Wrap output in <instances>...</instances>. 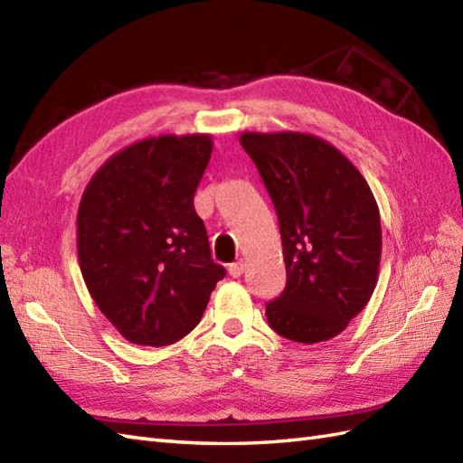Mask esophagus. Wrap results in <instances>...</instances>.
I'll return each mask as SVG.
<instances>
[{
	"instance_id": "esophagus-1",
	"label": "esophagus",
	"mask_w": 463,
	"mask_h": 463,
	"mask_svg": "<svg viewBox=\"0 0 463 463\" xmlns=\"http://www.w3.org/2000/svg\"><path fill=\"white\" fill-rule=\"evenodd\" d=\"M244 269H246V262H244V260H239V262H234V264L229 266V274L232 278H241L244 274Z\"/></svg>"
}]
</instances>
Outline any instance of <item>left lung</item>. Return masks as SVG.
Returning a JSON list of instances; mask_svg holds the SVG:
<instances>
[{"mask_svg": "<svg viewBox=\"0 0 463 463\" xmlns=\"http://www.w3.org/2000/svg\"><path fill=\"white\" fill-rule=\"evenodd\" d=\"M279 221L288 283L266 305L283 338L317 345L340 335L370 301L382 258V224L370 185L315 135L242 133Z\"/></svg>", "mask_w": 463, "mask_h": 463, "instance_id": "obj_1", "label": "left lung"}]
</instances>
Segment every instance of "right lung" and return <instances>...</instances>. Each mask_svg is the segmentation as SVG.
<instances>
[{"mask_svg": "<svg viewBox=\"0 0 463 463\" xmlns=\"http://www.w3.org/2000/svg\"><path fill=\"white\" fill-rule=\"evenodd\" d=\"M211 135L138 140L93 174L78 209V260L91 299L123 338L168 346L192 333L224 278L195 189Z\"/></svg>", "mask_w": 463, "mask_h": 463, "instance_id": "1", "label": "right lung"}]
</instances>
